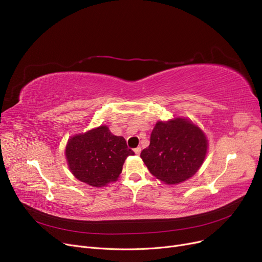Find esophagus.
I'll return each mask as SVG.
<instances>
[{
    "instance_id": "34e87169",
    "label": "esophagus",
    "mask_w": 262,
    "mask_h": 262,
    "mask_svg": "<svg viewBox=\"0 0 262 262\" xmlns=\"http://www.w3.org/2000/svg\"><path fill=\"white\" fill-rule=\"evenodd\" d=\"M134 151H135V153H136V154H137V156H139V154H140V152H141V148H140V147H137V148H136V149H135Z\"/></svg>"
}]
</instances>
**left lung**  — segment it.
Here are the masks:
<instances>
[{"label":"left lung","instance_id":"8db88e82","mask_svg":"<svg viewBox=\"0 0 262 262\" xmlns=\"http://www.w3.org/2000/svg\"><path fill=\"white\" fill-rule=\"evenodd\" d=\"M208 149L205 133L187 118L158 121L140 158L157 179L178 185L194 176Z\"/></svg>","mask_w":262,"mask_h":262}]
</instances>
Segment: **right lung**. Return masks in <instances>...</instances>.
<instances>
[{"mask_svg":"<svg viewBox=\"0 0 262 262\" xmlns=\"http://www.w3.org/2000/svg\"><path fill=\"white\" fill-rule=\"evenodd\" d=\"M122 136H115L106 125L75 134L68 139L64 156L72 175L94 188L118 180L126 158L134 156Z\"/></svg>","mask_w":262,"mask_h":262,"instance_id":"add662e5","label":"right lung"}]
</instances>
